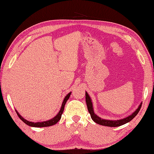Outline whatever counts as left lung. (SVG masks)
Returning <instances> with one entry per match:
<instances>
[{
  "label": "left lung",
  "mask_w": 154,
  "mask_h": 154,
  "mask_svg": "<svg viewBox=\"0 0 154 154\" xmlns=\"http://www.w3.org/2000/svg\"><path fill=\"white\" fill-rule=\"evenodd\" d=\"M85 100H86V103L87 106V109H88L89 113L91 115V119L94 121L95 123H97V124L104 125V126H108V127H118V126H121L123 124H125V123H128L130 122L131 120L133 119L134 117L137 115V113H139V111L141 109V104L140 105L139 107L135 110V111L131 114V116H129L127 117H125L124 119H119V120H116V121H112V120H107V119H103L100 118V117L96 116V114L94 113V111H93V104L91 102V99L88 95V93L85 92Z\"/></svg>",
  "instance_id": "obj_1"
}]
</instances>
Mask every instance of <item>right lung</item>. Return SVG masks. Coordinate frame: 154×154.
I'll list each match as a JSON object with an SVG mask.
<instances>
[{
    "mask_svg": "<svg viewBox=\"0 0 154 154\" xmlns=\"http://www.w3.org/2000/svg\"><path fill=\"white\" fill-rule=\"evenodd\" d=\"M71 93H69L67 95V96L65 97L64 100L63 101V103L61 105V109H60L59 112L58 113V114L54 117V118L51 119L49 121H47V122H37V123H34V122H29L27 121V120L23 118V117H21V116L19 115V113L17 112V111L16 110V112L17 113V116H19V118L22 120V121L25 123L26 125H28L29 126H31V127H36V128H41V127H49V126H51V125H53L56 124V123L58 122L60 119L61 118V115L63 114V111H64V107H65V105L66 102L69 99V97H70L71 95Z\"/></svg>",
    "mask_w": 154,
    "mask_h": 154,
    "instance_id": "1",
    "label": "right lung"
}]
</instances>
